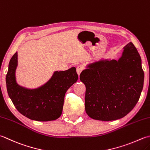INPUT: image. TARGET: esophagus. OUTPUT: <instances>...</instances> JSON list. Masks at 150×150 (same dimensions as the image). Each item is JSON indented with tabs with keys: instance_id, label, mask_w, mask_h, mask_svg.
<instances>
[{
	"instance_id": "obj_1",
	"label": "esophagus",
	"mask_w": 150,
	"mask_h": 150,
	"mask_svg": "<svg viewBox=\"0 0 150 150\" xmlns=\"http://www.w3.org/2000/svg\"><path fill=\"white\" fill-rule=\"evenodd\" d=\"M83 70V67L81 66H79L77 67V73L78 75L79 76V75L81 74V73L82 72V71Z\"/></svg>"
}]
</instances>
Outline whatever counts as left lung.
<instances>
[{"mask_svg": "<svg viewBox=\"0 0 150 150\" xmlns=\"http://www.w3.org/2000/svg\"><path fill=\"white\" fill-rule=\"evenodd\" d=\"M141 63L137 49L129 42L118 60L101 59L88 64L80 80L86 86L85 110L90 118L112 121L131 112L143 88Z\"/></svg>", "mask_w": 150, "mask_h": 150, "instance_id": "obj_1", "label": "left lung"}]
</instances>
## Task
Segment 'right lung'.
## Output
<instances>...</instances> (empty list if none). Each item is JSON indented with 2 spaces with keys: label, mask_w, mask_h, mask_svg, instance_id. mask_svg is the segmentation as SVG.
<instances>
[{
  "label": "right lung",
  "mask_w": 150,
  "mask_h": 150,
  "mask_svg": "<svg viewBox=\"0 0 150 150\" xmlns=\"http://www.w3.org/2000/svg\"><path fill=\"white\" fill-rule=\"evenodd\" d=\"M17 52L8 65L6 83L8 96L19 112L32 120L40 122L58 119L62 112L65 93L77 81L75 67L62 71H54L51 78L36 88L30 89L17 83Z\"/></svg>",
  "instance_id": "obj_1"
}]
</instances>
